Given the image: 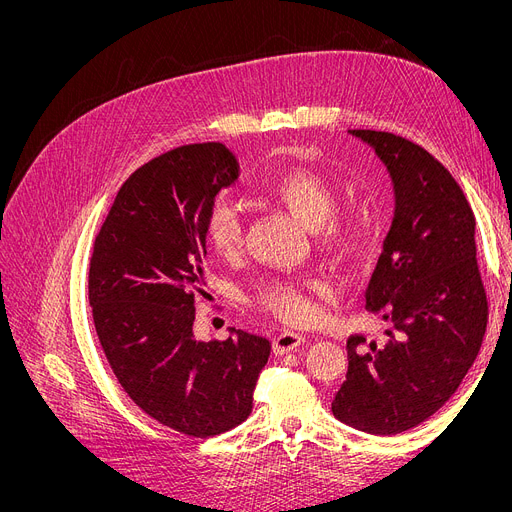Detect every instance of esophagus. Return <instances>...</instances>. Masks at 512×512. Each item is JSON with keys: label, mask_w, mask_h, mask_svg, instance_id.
<instances>
[{"label": "esophagus", "mask_w": 512, "mask_h": 512, "mask_svg": "<svg viewBox=\"0 0 512 512\" xmlns=\"http://www.w3.org/2000/svg\"><path fill=\"white\" fill-rule=\"evenodd\" d=\"M304 341H306V337L300 335V333L282 331L280 335H277V337L273 339V351H275L277 355H284V353H290V351H294L296 347H300Z\"/></svg>", "instance_id": "34e87169"}]
</instances>
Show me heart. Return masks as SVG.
Wrapping results in <instances>:
<instances>
[{
	"mask_svg": "<svg viewBox=\"0 0 512 512\" xmlns=\"http://www.w3.org/2000/svg\"><path fill=\"white\" fill-rule=\"evenodd\" d=\"M269 194L294 218L312 228L316 239L327 249L351 247L361 222L355 214L335 212L337 196L331 183L308 169H290L269 185ZM206 237L210 247L222 259H235L243 249L245 226L239 210L218 202L206 218ZM257 302L273 316L290 324H308L316 318V304L302 284L269 282L257 292Z\"/></svg>",
	"mask_w": 512,
	"mask_h": 512,
	"instance_id": "1",
	"label": "heart"
}]
</instances>
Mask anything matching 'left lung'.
I'll list each match as a JSON object with an SVG mask.
<instances>
[{
  "mask_svg": "<svg viewBox=\"0 0 512 512\" xmlns=\"http://www.w3.org/2000/svg\"><path fill=\"white\" fill-rule=\"evenodd\" d=\"M374 149L394 185V218L365 290L382 341H347V380L333 414L371 435L421 425L459 388L488 322L476 261V218L451 173L423 147L378 130H349Z\"/></svg>",
  "mask_w": 512,
  "mask_h": 512,
  "instance_id": "left-lung-1",
  "label": "left lung"
}]
</instances>
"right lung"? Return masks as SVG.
<instances>
[{
  "mask_svg": "<svg viewBox=\"0 0 512 512\" xmlns=\"http://www.w3.org/2000/svg\"><path fill=\"white\" fill-rule=\"evenodd\" d=\"M237 177L220 143L145 163L120 188L89 263L96 333L120 386L161 425L200 439L247 421L271 353L267 339L237 329L226 341L194 339L206 218Z\"/></svg>",
  "mask_w": 512,
  "mask_h": 512,
  "instance_id": "1",
  "label": "right lung"
}]
</instances>
